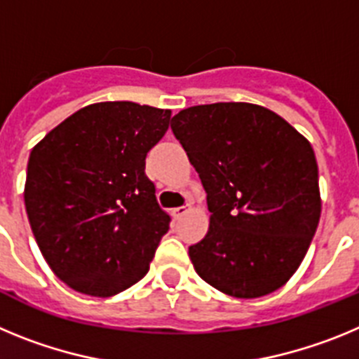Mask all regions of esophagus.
I'll use <instances>...</instances> for the list:
<instances>
[{
    "instance_id": "esophagus-1",
    "label": "esophagus",
    "mask_w": 359,
    "mask_h": 359,
    "mask_svg": "<svg viewBox=\"0 0 359 359\" xmlns=\"http://www.w3.org/2000/svg\"><path fill=\"white\" fill-rule=\"evenodd\" d=\"M189 205H185V207H177V208H172V215H174V219H180V217H183V215L187 214V212H189Z\"/></svg>"
}]
</instances>
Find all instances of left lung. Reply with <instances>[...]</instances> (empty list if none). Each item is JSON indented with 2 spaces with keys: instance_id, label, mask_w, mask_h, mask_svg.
<instances>
[{
  "instance_id": "left-lung-1",
  "label": "left lung",
  "mask_w": 359,
  "mask_h": 359,
  "mask_svg": "<svg viewBox=\"0 0 359 359\" xmlns=\"http://www.w3.org/2000/svg\"><path fill=\"white\" fill-rule=\"evenodd\" d=\"M170 128L201 177L210 210L207 236L189 248L198 275L236 298L277 291L304 261L322 212L307 138L248 102L187 107Z\"/></svg>"
}]
</instances>
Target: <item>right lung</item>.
Instances as JSON below:
<instances>
[{
    "label": "right lung",
    "mask_w": 359,
    "mask_h": 359,
    "mask_svg": "<svg viewBox=\"0 0 359 359\" xmlns=\"http://www.w3.org/2000/svg\"><path fill=\"white\" fill-rule=\"evenodd\" d=\"M170 109L98 102L75 111L32 149L25 207L36 243L66 286L113 297L145 277L170 217L145 156Z\"/></svg>",
    "instance_id": "1"
}]
</instances>
